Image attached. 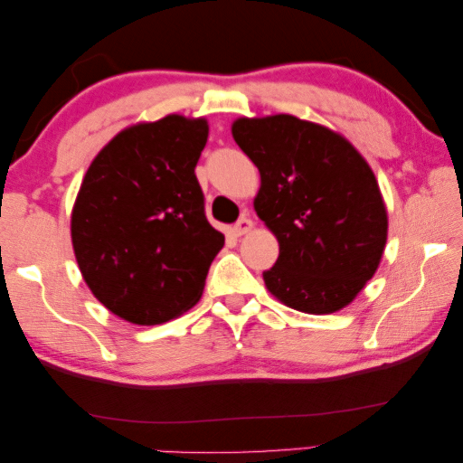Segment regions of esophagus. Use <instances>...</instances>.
I'll return each mask as SVG.
<instances>
[{
  "instance_id": "obj_1",
  "label": "esophagus",
  "mask_w": 463,
  "mask_h": 463,
  "mask_svg": "<svg viewBox=\"0 0 463 463\" xmlns=\"http://www.w3.org/2000/svg\"><path fill=\"white\" fill-rule=\"evenodd\" d=\"M252 225H254L252 219H250L248 215H241L236 222V225H233V233H236V236H244V233L252 230Z\"/></svg>"
}]
</instances>
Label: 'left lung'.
Wrapping results in <instances>:
<instances>
[{
	"label": "left lung",
	"mask_w": 463,
	"mask_h": 463,
	"mask_svg": "<svg viewBox=\"0 0 463 463\" xmlns=\"http://www.w3.org/2000/svg\"><path fill=\"white\" fill-rule=\"evenodd\" d=\"M232 133L260 172L254 209L279 240L267 289L306 314L343 309L375 275L388 240L369 164L338 133L291 115L238 118Z\"/></svg>",
	"instance_id": "obj_1"
}]
</instances>
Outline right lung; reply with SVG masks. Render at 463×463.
<instances>
[{"label":"right lung","instance_id":"right-lung-1","mask_svg":"<svg viewBox=\"0 0 463 463\" xmlns=\"http://www.w3.org/2000/svg\"><path fill=\"white\" fill-rule=\"evenodd\" d=\"M207 135V120L180 115L128 127L83 176L75 259L96 299L127 322L154 326L191 309L225 244L194 174Z\"/></svg>","mask_w":463,"mask_h":463}]
</instances>
